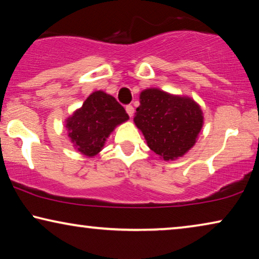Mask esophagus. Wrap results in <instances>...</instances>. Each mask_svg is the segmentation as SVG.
I'll return each instance as SVG.
<instances>
[{
	"instance_id": "esophagus-1",
	"label": "esophagus",
	"mask_w": 259,
	"mask_h": 259,
	"mask_svg": "<svg viewBox=\"0 0 259 259\" xmlns=\"http://www.w3.org/2000/svg\"><path fill=\"white\" fill-rule=\"evenodd\" d=\"M125 110H126V113H128V115H129V116L131 117V116H133V115H134V107L133 106H131V105H128V106H126L125 107Z\"/></svg>"
}]
</instances>
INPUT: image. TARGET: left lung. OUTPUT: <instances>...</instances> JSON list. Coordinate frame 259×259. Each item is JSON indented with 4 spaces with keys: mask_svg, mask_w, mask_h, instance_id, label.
Masks as SVG:
<instances>
[{
    "mask_svg": "<svg viewBox=\"0 0 259 259\" xmlns=\"http://www.w3.org/2000/svg\"><path fill=\"white\" fill-rule=\"evenodd\" d=\"M140 103L134 122L154 153L175 160L194 146L203 125L202 110L194 100L148 88L141 93Z\"/></svg>",
    "mask_w": 259,
    "mask_h": 259,
    "instance_id": "8db88e82",
    "label": "left lung"
}]
</instances>
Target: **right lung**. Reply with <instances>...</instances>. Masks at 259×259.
<instances>
[{
  "mask_svg": "<svg viewBox=\"0 0 259 259\" xmlns=\"http://www.w3.org/2000/svg\"><path fill=\"white\" fill-rule=\"evenodd\" d=\"M128 119L129 115L114 96L96 91L66 119V129L74 148L84 156L94 157L114 129Z\"/></svg>",
  "mask_w": 259,
  "mask_h": 259,
  "instance_id": "add662e5",
  "label": "right lung"
}]
</instances>
